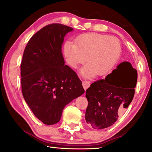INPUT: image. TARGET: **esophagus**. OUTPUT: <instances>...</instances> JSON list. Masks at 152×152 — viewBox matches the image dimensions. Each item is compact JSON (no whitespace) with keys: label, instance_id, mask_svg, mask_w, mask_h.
<instances>
[{"label":"esophagus","instance_id":"34e87169","mask_svg":"<svg viewBox=\"0 0 152 152\" xmlns=\"http://www.w3.org/2000/svg\"><path fill=\"white\" fill-rule=\"evenodd\" d=\"M83 87L84 89H85V90L87 89L88 88H89L90 87V85H91V83L89 82V81H87V80H84L83 81Z\"/></svg>","mask_w":152,"mask_h":152}]
</instances>
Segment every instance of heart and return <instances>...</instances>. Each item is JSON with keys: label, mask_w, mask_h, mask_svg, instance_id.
I'll list each match as a JSON object with an SVG mask.
<instances>
[{"label": "heart", "mask_w": 152, "mask_h": 152, "mask_svg": "<svg viewBox=\"0 0 152 152\" xmlns=\"http://www.w3.org/2000/svg\"><path fill=\"white\" fill-rule=\"evenodd\" d=\"M121 51L117 37L97 33L83 34L76 38L75 44L67 42L63 47L67 62L73 68L85 62L86 58L87 64L80 70L85 76L107 74L119 59Z\"/></svg>", "instance_id": "b5f03b06"}]
</instances>
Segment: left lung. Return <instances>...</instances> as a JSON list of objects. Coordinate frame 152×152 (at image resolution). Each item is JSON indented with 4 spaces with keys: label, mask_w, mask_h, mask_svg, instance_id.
<instances>
[{
    "label": "left lung",
    "mask_w": 152,
    "mask_h": 152,
    "mask_svg": "<svg viewBox=\"0 0 152 152\" xmlns=\"http://www.w3.org/2000/svg\"><path fill=\"white\" fill-rule=\"evenodd\" d=\"M137 82V70L125 61L105 78L92 83L86 91L87 123L96 129L114 124L134 98Z\"/></svg>",
    "instance_id": "obj_1"
}]
</instances>
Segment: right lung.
<instances>
[{
  "instance_id": "add662e5",
  "label": "right lung",
  "mask_w": 152,
  "mask_h": 152,
  "mask_svg": "<svg viewBox=\"0 0 152 152\" xmlns=\"http://www.w3.org/2000/svg\"><path fill=\"white\" fill-rule=\"evenodd\" d=\"M72 30L58 23L43 27L31 37L22 56V95L35 116L46 125L58 123L65 105L85 93L61 53L64 37Z\"/></svg>"
}]
</instances>
